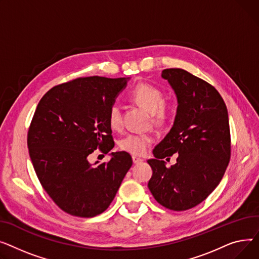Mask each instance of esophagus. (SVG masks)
Listing matches in <instances>:
<instances>
[{"label":"esophagus","mask_w":259,"mask_h":259,"mask_svg":"<svg viewBox=\"0 0 259 259\" xmlns=\"http://www.w3.org/2000/svg\"><path fill=\"white\" fill-rule=\"evenodd\" d=\"M143 160L141 159V158H138V157H133V162H134V164H138V163H141Z\"/></svg>","instance_id":"34e87169"}]
</instances>
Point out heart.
<instances>
[{
    "instance_id": "1",
    "label": "heart",
    "mask_w": 259,
    "mask_h": 259,
    "mask_svg": "<svg viewBox=\"0 0 259 259\" xmlns=\"http://www.w3.org/2000/svg\"><path fill=\"white\" fill-rule=\"evenodd\" d=\"M132 101L151 114L153 121L157 124L165 123L169 117V109L164 103L162 91L146 82L136 84L130 92ZM108 123L113 130H119L122 125V114L119 104L113 103L108 111ZM153 143V137L141 134H128L120 140V148L136 156H141Z\"/></svg>"
}]
</instances>
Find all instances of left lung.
I'll return each instance as SVG.
<instances>
[{"mask_svg": "<svg viewBox=\"0 0 259 259\" xmlns=\"http://www.w3.org/2000/svg\"><path fill=\"white\" fill-rule=\"evenodd\" d=\"M178 98L174 125L154 148L148 188L156 201L174 211L191 209L206 200L226 171L231 157L227 106L207 81L179 68L165 69ZM179 153L177 163L166 167L164 157Z\"/></svg>", "mask_w": 259, "mask_h": 259, "instance_id": "left-lung-1", "label": "left lung"}]
</instances>
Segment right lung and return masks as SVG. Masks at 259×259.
<instances>
[{
  "instance_id": "obj_1",
  "label": "right lung",
  "mask_w": 259,
  "mask_h": 259,
  "mask_svg": "<svg viewBox=\"0 0 259 259\" xmlns=\"http://www.w3.org/2000/svg\"><path fill=\"white\" fill-rule=\"evenodd\" d=\"M127 78L80 77L50 89L37 104L28 131L30 159L42 188L67 213L93 218L108 209L133 164L126 151L92 165L97 148L114 147L108 111Z\"/></svg>"
}]
</instances>
